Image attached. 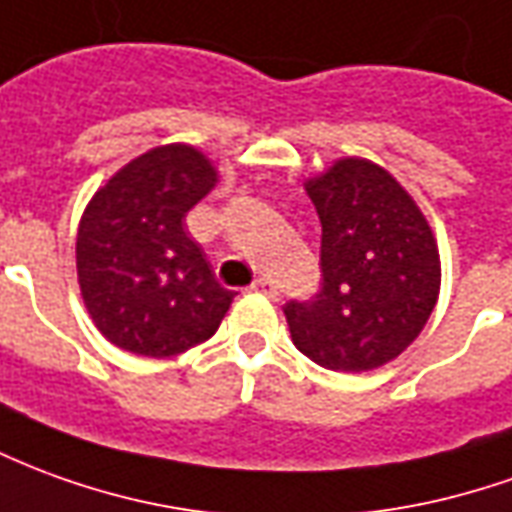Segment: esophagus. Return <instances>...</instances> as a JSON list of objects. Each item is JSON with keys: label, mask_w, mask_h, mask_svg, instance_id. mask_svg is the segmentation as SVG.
Wrapping results in <instances>:
<instances>
[{"label": "esophagus", "mask_w": 512, "mask_h": 512, "mask_svg": "<svg viewBox=\"0 0 512 512\" xmlns=\"http://www.w3.org/2000/svg\"><path fill=\"white\" fill-rule=\"evenodd\" d=\"M252 291L263 293V296H268V299H277V296H280V291H277V285H274V282H271V280H266V277H263V280L252 282Z\"/></svg>", "instance_id": "1"}]
</instances>
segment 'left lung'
<instances>
[{
  "label": "left lung",
  "instance_id": "obj_1",
  "mask_svg": "<svg viewBox=\"0 0 512 512\" xmlns=\"http://www.w3.org/2000/svg\"><path fill=\"white\" fill-rule=\"evenodd\" d=\"M321 219V291L288 302L293 346L330 371H374L416 341L441 293L430 221L368 157H338L305 180Z\"/></svg>",
  "mask_w": 512,
  "mask_h": 512
}]
</instances>
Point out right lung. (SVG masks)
I'll return each instance as SVG.
<instances>
[{
	"instance_id": "1",
	"label": "right lung",
	"mask_w": 512,
	"mask_h": 512,
	"mask_svg": "<svg viewBox=\"0 0 512 512\" xmlns=\"http://www.w3.org/2000/svg\"><path fill=\"white\" fill-rule=\"evenodd\" d=\"M219 182L191 144L132 157L91 196L77 227V282L96 330L141 357H171L219 330L235 293L221 288L182 221Z\"/></svg>"
}]
</instances>
